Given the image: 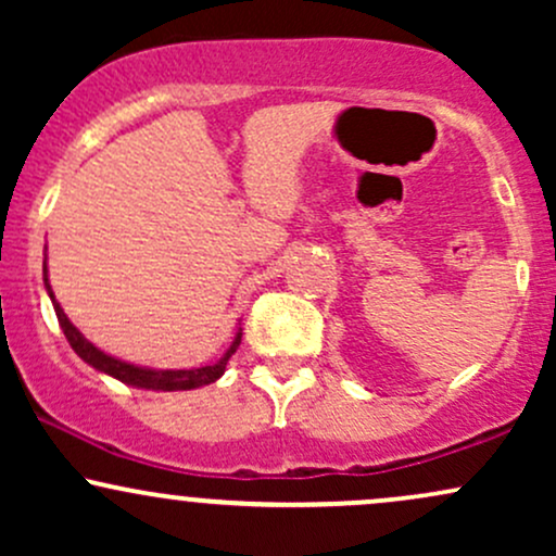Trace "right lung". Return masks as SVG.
<instances>
[{
	"label": "right lung",
	"mask_w": 556,
	"mask_h": 556,
	"mask_svg": "<svg viewBox=\"0 0 556 556\" xmlns=\"http://www.w3.org/2000/svg\"><path fill=\"white\" fill-rule=\"evenodd\" d=\"M43 285H47L49 298H52V305L56 311V321H60L62 331H65L70 348L80 355L88 366L96 368V371L112 376V379L123 381L127 387H138V389H154V392H182V389H198L214 384L222 374H225L227 361L232 358V353L238 350L240 344V331L235 334V342L229 344V350L222 355L219 361L212 363V366H201V368H180V371H159V368H146V366H132V363L114 358V355H106L104 350L96 348L93 342H88L86 337L80 334L78 329L73 327V321L65 316L62 305L54 300L52 285H49V274H47V261H43Z\"/></svg>",
	"instance_id": "right-lung-1"
}]
</instances>
